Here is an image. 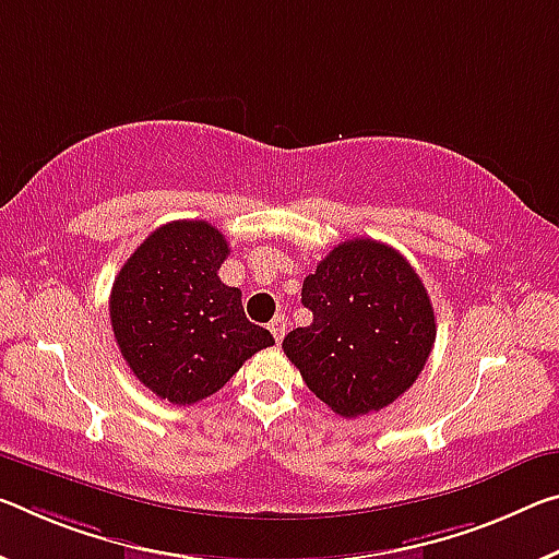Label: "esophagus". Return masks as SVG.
<instances>
[{"label":"esophagus","mask_w":559,"mask_h":559,"mask_svg":"<svg viewBox=\"0 0 559 559\" xmlns=\"http://www.w3.org/2000/svg\"><path fill=\"white\" fill-rule=\"evenodd\" d=\"M269 331L273 333V338H276V343H281L283 335H286V318H283V316L273 318V321L269 323Z\"/></svg>","instance_id":"esophagus-1"}]
</instances>
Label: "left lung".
Instances as JSON below:
<instances>
[{
    "mask_svg": "<svg viewBox=\"0 0 559 559\" xmlns=\"http://www.w3.org/2000/svg\"><path fill=\"white\" fill-rule=\"evenodd\" d=\"M300 300L313 323L283 338V353L316 397L343 418L403 395L436 343V313L418 273L395 248L350 238L306 276Z\"/></svg>",
    "mask_w": 559,
    "mask_h": 559,
    "instance_id": "1",
    "label": "left lung"
}]
</instances>
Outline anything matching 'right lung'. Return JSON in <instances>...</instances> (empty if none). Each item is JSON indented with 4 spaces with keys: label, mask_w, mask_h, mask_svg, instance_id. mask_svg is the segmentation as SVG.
I'll list each match as a JSON object with an SVG mask.
<instances>
[{
    "label": "right lung",
    "mask_w": 559,
    "mask_h": 559,
    "mask_svg": "<svg viewBox=\"0 0 559 559\" xmlns=\"http://www.w3.org/2000/svg\"><path fill=\"white\" fill-rule=\"evenodd\" d=\"M228 243L209 221H171L114 278L109 316L123 360L148 391L193 405L221 391L276 341L243 313L241 290L218 278Z\"/></svg>",
    "instance_id": "obj_1"
}]
</instances>
